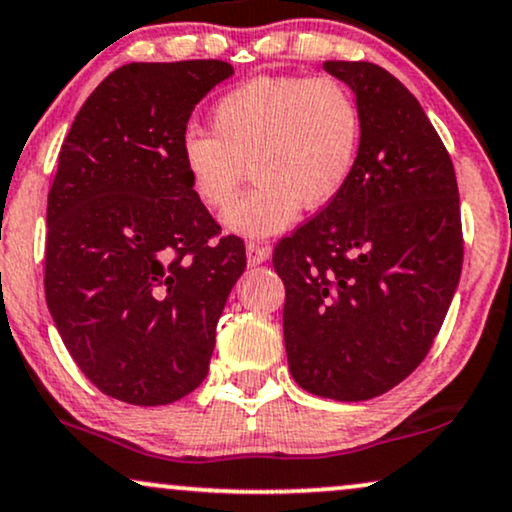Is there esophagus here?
<instances>
[{
    "label": "esophagus",
    "instance_id": "obj_1",
    "mask_svg": "<svg viewBox=\"0 0 512 512\" xmlns=\"http://www.w3.org/2000/svg\"><path fill=\"white\" fill-rule=\"evenodd\" d=\"M268 258H270V246H263L256 242L246 244V263H249V266H261V263H266Z\"/></svg>",
    "mask_w": 512,
    "mask_h": 512
}]
</instances>
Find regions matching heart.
I'll return each instance as SVG.
<instances>
[{
  "mask_svg": "<svg viewBox=\"0 0 512 512\" xmlns=\"http://www.w3.org/2000/svg\"><path fill=\"white\" fill-rule=\"evenodd\" d=\"M213 135L185 132L180 163L206 208H223L246 168L256 185L223 213L227 232L263 239L330 206L356 170L363 116L334 78H254L213 104Z\"/></svg>",
  "mask_w": 512,
  "mask_h": 512,
  "instance_id": "1",
  "label": "heart"
}]
</instances>
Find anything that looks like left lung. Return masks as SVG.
Here are the masks:
<instances>
[{
    "mask_svg": "<svg viewBox=\"0 0 512 512\" xmlns=\"http://www.w3.org/2000/svg\"><path fill=\"white\" fill-rule=\"evenodd\" d=\"M363 116L344 192L277 244L287 289L285 349L299 387L334 401L380 396L437 337L463 268L453 163L437 130L389 71L325 61Z\"/></svg>",
    "mask_w": 512,
    "mask_h": 512,
    "instance_id": "1",
    "label": "left lung"
}]
</instances>
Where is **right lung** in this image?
<instances>
[{"mask_svg":"<svg viewBox=\"0 0 512 512\" xmlns=\"http://www.w3.org/2000/svg\"><path fill=\"white\" fill-rule=\"evenodd\" d=\"M225 61L128 63L68 130L47 199L44 294L63 344L99 391L166 406L204 382L242 239L189 189L180 142Z\"/></svg>","mask_w":512,"mask_h":512,"instance_id":"obj_1","label":"right lung"}]
</instances>
